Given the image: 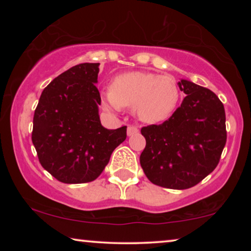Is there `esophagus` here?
Listing matches in <instances>:
<instances>
[{
    "mask_svg": "<svg viewBox=\"0 0 251 251\" xmlns=\"http://www.w3.org/2000/svg\"><path fill=\"white\" fill-rule=\"evenodd\" d=\"M139 129L137 128L136 126H128V130H126V133H128V136H133L136 135V133H138Z\"/></svg>",
    "mask_w": 251,
    "mask_h": 251,
    "instance_id": "1",
    "label": "esophagus"
}]
</instances>
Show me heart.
I'll use <instances>...</instances> for the list:
<instances>
[{"instance_id":"b5f03b06","label":"heart","mask_w":251,"mask_h":251,"mask_svg":"<svg viewBox=\"0 0 251 251\" xmlns=\"http://www.w3.org/2000/svg\"><path fill=\"white\" fill-rule=\"evenodd\" d=\"M178 100L179 90L173 78L144 72L116 76L111 84V92L104 96L106 107H135L136 115L147 123L167 120Z\"/></svg>"}]
</instances>
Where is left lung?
<instances>
[{
  "label": "left lung",
  "instance_id": "left-lung-1",
  "mask_svg": "<svg viewBox=\"0 0 251 251\" xmlns=\"http://www.w3.org/2000/svg\"><path fill=\"white\" fill-rule=\"evenodd\" d=\"M179 107L161 125L143 126L140 166L157 186L186 190L215 170L227 138L223 102L211 90L181 80Z\"/></svg>",
  "mask_w": 251,
  "mask_h": 251
}]
</instances>
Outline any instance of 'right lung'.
Segmentation results:
<instances>
[{"mask_svg":"<svg viewBox=\"0 0 251 251\" xmlns=\"http://www.w3.org/2000/svg\"><path fill=\"white\" fill-rule=\"evenodd\" d=\"M99 63L71 67L44 88L33 119L32 142L44 169L65 184L95 180L113 151L126 138V126L108 130L98 115Z\"/></svg>","mask_w":251,"mask_h":251,"instance_id":"add662e5","label":"right lung"}]
</instances>
